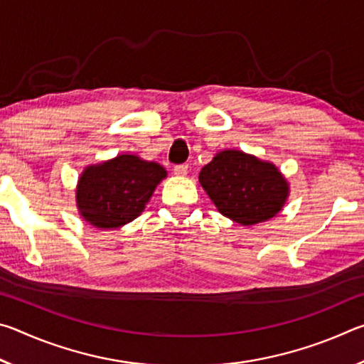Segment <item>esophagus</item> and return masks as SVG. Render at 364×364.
<instances>
[{"label":"esophagus","mask_w":364,"mask_h":364,"mask_svg":"<svg viewBox=\"0 0 364 364\" xmlns=\"http://www.w3.org/2000/svg\"><path fill=\"white\" fill-rule=\"evenodd\" d=\"M173 173H175L176 176H184V175L188 173V165H186V164L175 165V168H173Z\"/></svg>","instance_id":"34e87169"}]
</instances>
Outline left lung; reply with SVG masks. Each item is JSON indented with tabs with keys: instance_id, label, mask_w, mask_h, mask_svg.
<instances>
[{
	"instance_id": "1",
	"label": "left lung",
	"mask_w": 364,
	"mask_h": 364,
	"mask_svg": "<svg viewBox=\"0 0 364 364\" xmlns=\"http://www.w3.org/2000/svg\"><path fill=\"white\" fill-rule=\"evenodd\" d=\"M199 181L218 212L244 226L276 217L289 196L276 165L236 149L218 152L200 170Z\"/></svg>"
}]
</instances>
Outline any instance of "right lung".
Segmentation results:
<instances>
[{"instance_id": "obj_1", "label": "right lung", "mask_w": 364, "mask_h": 364, "mask_svg": "<svg viewBox=\"0 0 364 364\" xmlns=\"http://www.w3.org/2000/svg\"><path fill=\"white\" fill-rule=\"evenodd\" d=\"M167 170L133 154L90 165L78 178L75 200L85 221L115 230L138 218Z\"/></svg>"}]
</instances>
